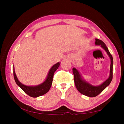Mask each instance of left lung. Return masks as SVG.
Instances as JSON below:
<instances>
[{"instance_id":"left-lung-1","label":"left lung","mask_w":124,"mask_h":124,"mask_svg":"<svg viewBox=\"0 0 124 124\" xmlns=\"http://www.w3.org/2000/svg\"><path fill=\"white\" fill-rule=\"evenodd\" d=\"M95 44L96 45H100L103 49L107 53L110 59V74L108 78L104 81L103 83L98 86H93L90 84L87 81H86L83 79L82 76L76 68H73V73L74 74V83L77 90L79 92L84 95L88 97H94L97 96L98 95L102 92L110 84L113 79V59L112 54L109 51L108 47L106 46L105 44L102 40L95 39Z\"/></svg>"}]
</instances>
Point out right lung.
I'll list each match as a JSON object with an SVG mask.
<instances>
[{
	"instance_id": "right-lung-1",
	"label": "right lung",
	"mask_w": 124,
	"mask_h": 124,
	"mask_svg": "<svg viewBox=\"0 0 124 124\" xmlns=\"http://www.w3.org/2000/svg\"><path fill=\"white\" fill-rule=\"evenodd\" d=\"M60 63L58 62L54 64L50 69L46 79L41 84L37 86H26L18 80L14 69V77L15 82L18 86L27 95L32 97H37L46 93L49 91L53 80L54 74L60 66Z\"/></svg>"
}]
</instances>
